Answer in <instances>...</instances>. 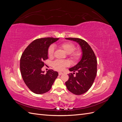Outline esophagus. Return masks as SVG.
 I'll list each match as a JSON object with an SVG mask.
<instances>
[{"mask_svg": "<svg viewBox=\"0 0 122 122\" xmlns=\"http://www.w3.org/2000/svg\"><path fill=\"white\" fill-rule=\"evenodd\" d=\"M62 74H63V73H62V72H59V73H58V75H61Z\"/></svg>", "mask_w": 122, "mask_h": 122, "instance_id": "obj_1", "label": "esophagus"}]
</instances>
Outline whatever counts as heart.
<instances>
[{
  "mask_svg": "<svg viewBox=\"0 0 122 122\" xmlns=\"http://www.w3.org/2000/svg\"><path fill=\"white\" fill-rule=\"evenodd\" d=\"M61 49L63 50L66 53L70 54V58L73 61H78L81 56L82 53L80 50L74 51L75 49V46L74 44L70 42H66L60 44L59 45ZM54 53V47L53 46H51L48 50V55L49 57H52ZM69 65V62L67 61L56 60L54 61L52 66L53 68L56 71H61L63 70L64 69L68 67Z\"/></svg>",
  "mask_w": 122,
  "mask_h": 122,
  "instance_id": "1",
  "label": "heart"
}]
</instances>
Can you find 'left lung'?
Masks as SVG:
<instances>
[{
  "instance_id": "left-lung-1",
  "label": "left lung",
  "mask_w": 122,
  "mask_h": 122,
  "mask_svg": "<svg viewBox=\"0 0 122 122\" xmlns=\"http://www.w3.org/2000/svg\"><path fill=\"white\" fill-rule=\"evenodd\" d=\"M75 41L82 50V57L78 63L70 68L73 73L69 74V78L65 82L67 89L74 94H83L90 89L95 80L97 72V61L91 46L84 40L79 38H66ZM77 71L74 76V72Z\"/></svg>"
}]
</instances>
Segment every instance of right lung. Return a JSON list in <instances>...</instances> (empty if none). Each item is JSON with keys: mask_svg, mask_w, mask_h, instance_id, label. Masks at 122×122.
I'll return each instance as SVG.
<instances>
[{"mask_svg": "<svg viewBox=\"0 0 122 122\" xmlns=\"http://www.w3.org/2000/svg\"><path fill=\"white\" fill-rule=\"evenodd\" d=\"M59 38H44L35 40L25 49L20 58V72L24 82L33 93L42 94L50 89L58 74L49 70L42 71L48 59V50L51 44Z\"/></svg>", "mask_w": 122, "mask_h": 122, "instance_id": "right-lung-1", "label": "right lung"}]
</instances>
